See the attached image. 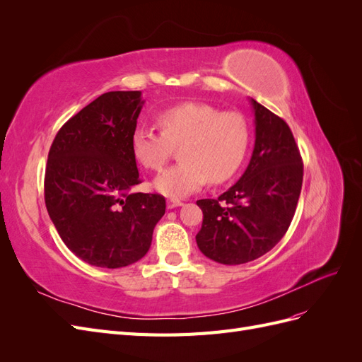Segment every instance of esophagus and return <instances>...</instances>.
<instances>
[{
	"instance_id": "1",
	"label": "esophagus",
	"mask_w": 362,
	"mask_h": 362,
	"mask_svg": "<svg viewBox=\"0 0 362 362\" xmlns=\"http://www.w3.org/2000/svg\"><path fill=\"white\" fill-rule=\"evenodd\" d=\"M181 205H184V204L181 201H178V199H168V208H169V210H172V208L181 206Z\"/></svg>"
}]
</instances>
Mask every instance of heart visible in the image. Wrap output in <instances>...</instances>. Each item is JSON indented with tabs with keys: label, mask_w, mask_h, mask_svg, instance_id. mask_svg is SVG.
Returning a JSON list of instances; mask_svg holds the SVG:
<instances>
[{
	"label": "heart",
	"mask_w": 362,
	"mask_h": 362,
	"mask_svg": "<svg viewBox=\"0 0 362 362\" xmlns=\"http://www.w3.org/2000/svg\"><path fill=\"white\" fill-rule=\"evenodd\" d=\"M161 131L139 127L131 136L136 160L151 170H161L173 146L180 163L160 173L154 189L169 198H184L210 180L233 177L246 156L249 127L237 112H218L204 103L175 104L158 116Z\"/></svg>",
	"instance_id": "1"
}]
</instances>
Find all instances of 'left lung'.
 Returning <instances> with one entry per match:
<instances>
[{
	"label": "left lung",
	"instance_id": "left-lung-1",
	"mask_svg": "<svg viewBox=\"0 0 362 362\" xmlns=\"http://www.w3.org/2000/svg\"><path fill=\"white\" fill-rule=\"evenodd\" d=\"M255 146L245 173L217 199H201L196 243L226 266L245 264L275 247L298 206L303 163L290 127L255 100Z\"/></svg>",
	"mask_w": 362,
	"mask_h": 362
}]
</instances>
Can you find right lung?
Returning a JSON list of instances; mask_svg holds the SVG:
<instances>
[{"instance_id": "obj_1", "label": "right lung", "mask_w": 362, "mask_h": 362, "mask_svg": "<svg viewBox=\"0 0 362 362\" xmlns=\"http://www.w3.org/2000/svg\"><path fill=\"white\" fill-rule=\"evenodd\" d=\"M141 92H107L72 116L54 139L45 204L63 243L90 266L119 269L146 255L166 211L161 194L140 184L131 136Z\"/></svg>"}]
</instances>
